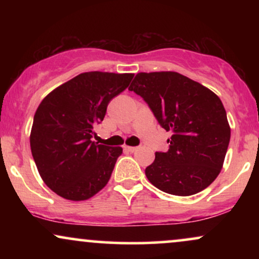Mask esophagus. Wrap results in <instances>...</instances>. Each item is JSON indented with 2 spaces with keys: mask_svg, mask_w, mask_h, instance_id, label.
I'll return each instance as SVG.
<instances>
[{
  "mask_svg": "<svg viewBox=\"0 0 259 259\" xmlns=\"http://www.w3.org/2000/svg\"><path fill=\"white\" fill-rule=\"evenodd\" d=\"M124 150L127 151V152H135V151L139 150V147H135V146H124Z\"/></svg>",
  "mask_w": 259,
  "mask_h": 259,
  "instance_id": "obj_1",
  "label": "esophagus"
}]
</instances>
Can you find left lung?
I'll return each mask as SVG.
<instances>
[{
  "instance_id": "1",
  "label": "left lung",
  "mask_w": 259,
  "mask_h": 259,
  "mask_svg": "<svg viewBox=\"0 0 259 259\" xmlns=\"http://www.w3.org/2000/svg\"><path fill=\"white\" fill-rule=\"evenodd\" d=\"M129 90L141 96L159 125L171 132L167 152H156L145 170L160 191L191 196L208 187L224 163L230 141L221 99L200 82L175 72L139 73Z\"/></svg>"
}]
</instances>
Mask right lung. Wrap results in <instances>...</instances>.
Segmentation results:
<instances>
[{
	"label": "right lung",
	"mask_w": 259,
	"mask_h": 259,
	"mask_svg": "<svg viewBox=\"0 0 259 259\" xmlns=\"http://www.w3.org/2000/svg\"><path fill=\"white\" fill-rule=\"evenodd\" d=\"M134 74L88 72L50 92L37 107L30 147L38 173L53 192L84 201L107 185L123 148L92 141L94 126Z\"/></svg>",
	"instance_id": "add662e5"
}]
</instances>
